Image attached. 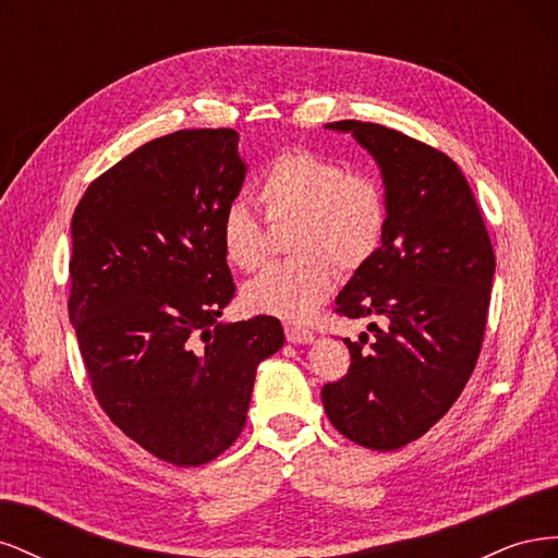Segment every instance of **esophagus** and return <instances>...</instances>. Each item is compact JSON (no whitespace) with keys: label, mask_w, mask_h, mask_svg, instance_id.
<instances>
[{"label":"esophagus","mask_w":558,"mask_h":558,"mask_svg":"<svg viewBox=\"0 0 558 558\" xmlns=\"http://www.w3.org/2000/svg\"><path fill=\"white\" fill-rule=\"evenodd\" d=\"M286 340L293 344H307V342H314V332L302 326H286Z\"/></svg>","instance_id":"esophagus-1"}]
</instances>
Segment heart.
<instances>
[{
    "mask_svg": "<svg viewBox=\"0 0 558 558\" xmlns=\"http://www.w3.org/2000/svg\"><path fill=\"white\" fill-rule=\"evenodd\" d=\"M269 226L291 223L286 248L293 256L251 281V310L289 320L307 318L332 289L335 267L353 275L375 256L388 223V205L377 179L347 172L342 162L310 148H286L267 162L253 185ZM226 258L251 275L265 267L267 234L244 202L221 216Z\"/></svg>",
    "mask_w": 558,
    "mask_h": 558,
    "instance_id": "1",
    "label": "heart"
}]
</instances>
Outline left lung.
<instances>
[{
    "mask_svg": "<svg viewBox=\"0 0 558 558\" xmlns=\"http://www.w3.org/2000/svg\"><path fill=\"white\" fill-rule=\"evenodd\" d=\"M381 167V246L335 300V314L373 318L344 344L347 375L320 391L347 440L391 451L418 440L459 400L477 365L496 253L477 199L447 154L377 123L340 121Z\"/></svg>",
    "mask_w": 558,
    "mask_h": 558,
    "instance_id": "8db88e82",
    "label": "left lung"
}]
</instances>
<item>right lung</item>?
<instances>
[{"label":"right lung","mask_w":558,"mask_h":558,"mask_svg":"<svg viewBox=\"0 0 558 558\" xmlns=\"http://www.w3.org/2000/svg\"><path fill=\"white\" fill-rule=\"evenodd\" d=\"M246 167L238 132L179 130L99 174L72 218L70 310L99 408L148 453L193 468L246 426L279 318L218 324L234 298L221 216Z\"/></svg>","instance_id":"obj_1"}]
</instances>
